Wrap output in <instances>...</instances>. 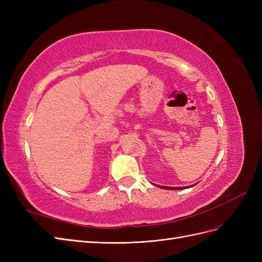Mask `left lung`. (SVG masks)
Returning <instances> with one entry per match:
<instances>
[{
    "mask_svg": "<svg viewBox=\"0 0 262 262\" xmlns=\"http://www.w3.org/2000/svg\"><path fill=\"white\" fill-rule=\"evenodd\" d=\"M157 187H160V188H162V189H170V190H180V189H184V188H180V187H164V186H157ZM190 187H192V186H189V187H186V188H190Z\"/></svg>",
    "mask_w": 262,
    "mask_h": 262,
    "instance_id": "1",
    "label": "left lung"
}]
</instances>
